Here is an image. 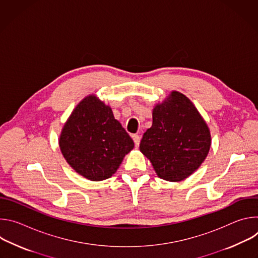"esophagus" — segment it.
<instances>
[{
	"mask_svg": "<svg viewBox=\"0 0 258 258\" xmlns=\"http://www.w3.org/2000/svg\"><path fill=\"white\" fill-rule=\"evenodd\" d=\"M133 140H134V142H135V146H136V147H139V145H140V141H141L140 136H138V135H134V136H133Z\"/></svg>",
	"mask_w": 258,
	"mask_h": 258,
	"instance_id": "esophagus-1",
	"label": "esophagus"
}]
</instances>
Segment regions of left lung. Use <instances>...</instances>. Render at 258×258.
Here are the masks:
<instances>
[{
  "mask_svg": "<svg viewBox=\"0 0 258 258\" xmlns=\"http://www.w3.org/2000/svg\"><path fill=\"white\" fill-rule=\"evenodd\" d=\"M152 126L146 131L141 152L157 175L179 181L191 175L205 160L211 145L209 128L194 104L173 91L153 109Z\"/></svg>",
  "mask_w": 258,
  "mask_h": 258,
  "instance_id": "obj_1",
  "label": "left lung"
}]
</instances>
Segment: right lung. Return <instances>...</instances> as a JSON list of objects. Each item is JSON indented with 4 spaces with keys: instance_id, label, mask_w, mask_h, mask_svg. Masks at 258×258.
<instances>
[{
    "instance_id": "right-lung-1",
    "label": "right lung",
    "mask_w": 258,
    "mask_h": 258,
    "mask_svg": "<svg viewBox=\"0 0 258 258\" xmlns=\"http://www.w3.org/2000/svg\"><path fill=\"white\" fill-rule=\"evenodd\" d=\"M60 150L67 163L84 177L99 181L112 176L134 141L95 95L82 100L65 122Z\"/></svg>"
}]
</instances>
